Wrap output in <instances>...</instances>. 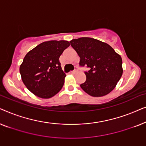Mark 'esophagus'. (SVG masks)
I'll list each match as a JSON object with an SVG mask.
<instances>
[{
  "label": "esophagus",
  "mask_w": 146,
  "mask_h": 146,
  "mask_svg": "<svg viewBox=\"0 0 146 146\" xmlns=\"http://www.w3.org/2000/svg\"><path fill=\"white\" fill-rule=\"evenodd\" d=\"M77 70H78V67H76V66H75V69L73 71H71L70 72V73L71 74H74V73H76L77 72Z\"/></svg>",
  "instance_id": "1"
}]
</instances>
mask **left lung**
Here are the masks:
<instances>
[{
    "label": "left lung",
    "instance_id": "8db88e82",
    "mask_svg": "<svg viewBox=\"0 0 146 146\" xmlns=\"http://www.w3.org/2000/svg\"><path fill=\"white\" fill-rule=\"evenodd\" d=\"M80 58V66H87L86 80L80 87L88 94L101 97L112 91L123 73L120 56L108 44L82 37L70 41Z\"/></svg>",
    "mask_w": 146,
    "mask_h": 146
}]
</instances>
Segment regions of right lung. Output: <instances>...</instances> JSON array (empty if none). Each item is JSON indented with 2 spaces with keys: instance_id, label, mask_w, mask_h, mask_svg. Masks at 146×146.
Listing matches in <instances>:
<instances>
[{
  "instance_id": "obj_1",
  "label": "right lung",
  "mask_w": 146,
  "mask_h": 146,
  "mask_svg": "<svg viewBox=\"0 0 146 146\" xmlns=\"http://www.w3.org/2000/svg\"><path fill=\"white\" fill-rule=\"evenodd\" d=\"M69 46L66 40L44 42L26 54L20 73L29 90L42 98H50L60 90L66 74L59 58Z\"/></svg>"
}]
</instances>
